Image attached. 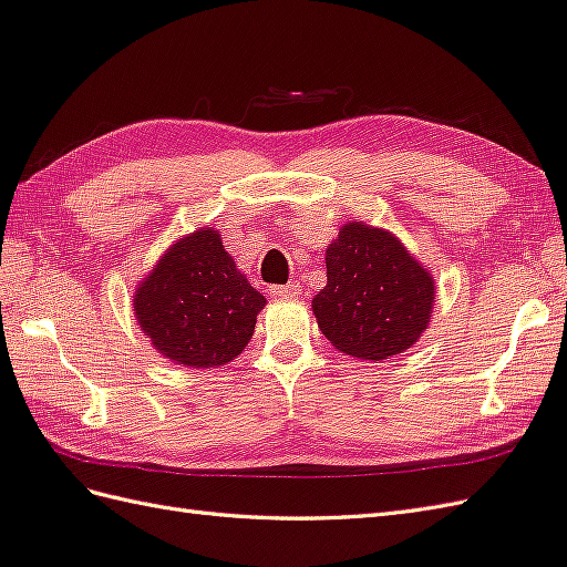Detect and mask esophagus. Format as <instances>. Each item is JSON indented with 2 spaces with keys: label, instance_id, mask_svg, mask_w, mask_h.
Masks as SVG:
<instances>
[{
  "label": "esophagus",
  "instance_id": "1",
  "mask_svg": "<svg viewBox=\"0 0 567 567\" xmlns=\"http://www.w3.org/2000/svg\"><path fill=\"white\" fill-rule=\"evenodd\" d=\"M299 295H301L299 285H275V287H270L272 299H297Z\"/></svg>",
  "mask_w": 567,
  "mask_h": 567
}]
</instances>
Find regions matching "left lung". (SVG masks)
Returning <instances> with one entry per match:
<instances>
[{"label":"left lung","mask_w":567,"mask_h":567,"mask_svg":"<svg viewBox=\"0 0 567 567\" xmlns=\"http://www.w3.org/2000/svg\"><path fill=\"white\" fill-rule=\"evenodd\" d=\"M328 285L311 301L336 350L383 361L408 352L431 323L435 280L393 231L350 220L326 249Z\"/></svg>","instance_id":"8db88e82"}]
</instances>
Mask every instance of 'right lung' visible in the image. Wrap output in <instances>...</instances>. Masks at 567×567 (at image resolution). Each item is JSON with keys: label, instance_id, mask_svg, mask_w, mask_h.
Listing matches in <instances>:
<instances>
[{"label": "right lung", "instance_id": "right-lung-1", "mask_svg": "<svg viewBox=\"0 0 567 567\" xmlns=\"http://www.w3.org/2000/svg\"><path fill=\"white\" fill-rule=\"evenodd\" d=\"M266 297L246 280L215 227L179 237L138 282L134 316L172 364L217 369L249 344Z\"/></svg>", "mask_w": 567, "mask_h": 567}]
</instances>
